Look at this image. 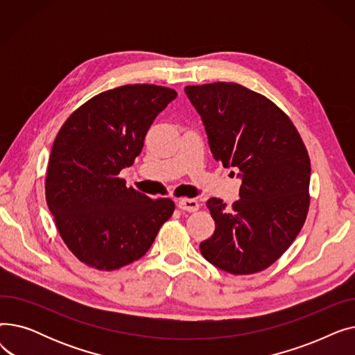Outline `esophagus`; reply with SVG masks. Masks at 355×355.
Here are the masks:
<instances>
[{
  "label": "esophagus",
  "mask_w": 355,
  "mask_h": 355,
  "mask_svg": "<svg viewBox=\"0 0 355 355\" xmlns=\"http://www.w3.org/2000/svg\"><path fill=\"white\" fill-rule=\"evenodd\" d=\"M198 207H200V204L193 198H182L178 201V209L184 210V211L194 213L198 210Z\"/></svg>",
  "instance_id": "1"
}]
</instances>
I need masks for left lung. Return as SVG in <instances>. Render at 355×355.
Instances as JSON below:
<instances>
[{
  "label": "left lung",
  "instance_id": "obj_1",
  "mask_svg": "<svg viewBox=\"0 0 355 355\" xmlns=\"http://www.w3.org/2000/svg\"><path fill=\"white\" fill-rule=\"evenodd\" d=\"M213 158L237 168L240 198L227 207L210 198L214 234L200 243L204 259L233 275L269 268L300 234L309 209L311 162L291 119L272 101L237 85L187 86Z\"/></svg>",
  "mask_w": 355,
  "mask_h": 355
}]
</instances>
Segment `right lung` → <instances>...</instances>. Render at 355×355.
<instances>
[{"instance_id": "add662e5", "label": "right lung", "mask_w": 355, "mask_h": 355, "mask_svg": "<svg viewBox=\"0 0 355 355\" xmlns=\"http://www.w3.org/2000/svg\"><path fill=\"white\" fill-rule=\"evenodd\" d=\"M177 92L125 85L74 110L54 139L46 200L70 252L99 270L135 262L174 213L170 198L126 187L119 173L141 154L149 126Z\"/></svg>"}]
</instances>
